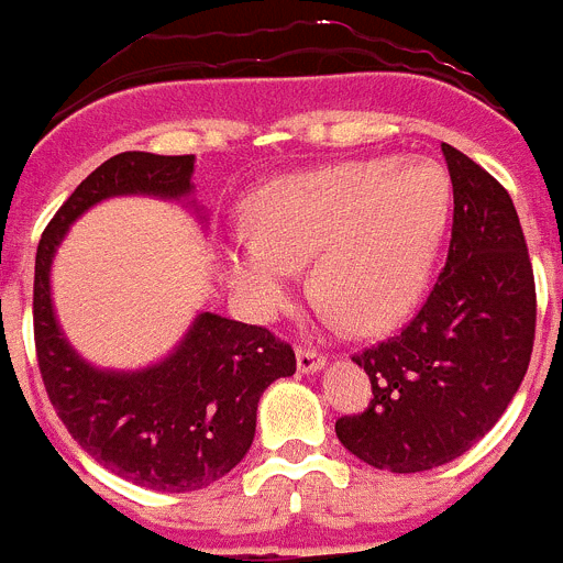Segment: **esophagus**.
Listing matches in <instances>:
<instances>
[{"mask_svg": "<svg viewBox=\"0 0 563 563\" xmlns=\"http://www.w3.org/2000/svg\"><path fill=\"white\" fill-rule=\"evenodd\" d=\"M296 363H298V372H305V375H310V372H318L321 366H324V355L318 350H312V346H298L296 350Z\"/></svg>", "mask_w": 563, "mask_h": 563, "instance_id": "esophagus-1", "label": "esophagus"}]
</instances>
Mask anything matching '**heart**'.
Instances as JSON below:
<instances>
[{"label":"heart","instance_id":"b5f03b06","mask_svg":"<svg viewBox=\"0 0 563 563\" xmlns=\"http://www.w3.org/2000/svg\"><path fill=\"white\" fill-rule=\"evenodd\" d=\"M451 188L429 161H346L267 183L222 271L256 316L290 301L298 265L357 332H380L417 305L449 220Z\"/></svg>","mask_w":563,"mask_h":563}]
</instances>
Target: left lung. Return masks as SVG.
Wrapping results in <instances>:
<instances>
[{
	"label": "left lung",
	"mask_w": 563,
	"mask_h": 563,
	"mask_svg": "<svg viewBox=\"0 0 563 563\" xmlns=\"http://www.w3.org/2000/svg\"><path fill=\"white\" fill-rule=\"evenodd\" d=\"M454 183L445 267L400 335L352 361L372 383L335 434L357 460L417 474L465 454L494 429L530 366L536 282L519 213L496 177L442 143Z\"/></svg>",
	"instance_id": "obj_1"
}]
</instances>
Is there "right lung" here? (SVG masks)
Wrapping results in <instances>:
<instances>
[{"label": "right lung", "instance_id": "right-lung-1", "mask_svg": "<svg viewBox=\"0 0 563 563\" xmlns=\"http://www.w3.org/2000/svg\"><path fill=\"white\" fill-rule=\"evenodd\" d=\"M191 154L121 152L89 174L44 228L33 278V338L44 389L73 440L148 490H200L242 462L262 391L296 372V352L267 327L202 312L186 341L143 372H101L69 350L49 307V262L67 228L114 194L186 197Z\"/></svg>", "mask_w": 563, "mask_h": 563}]
</instances>
